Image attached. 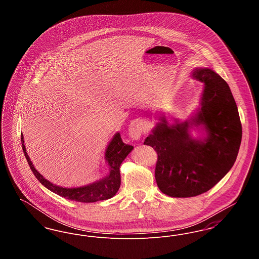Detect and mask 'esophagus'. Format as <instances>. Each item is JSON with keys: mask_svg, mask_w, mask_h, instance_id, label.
Instances as JSON below:
<instances>
[{"mask_svg": "<svg viewBox=\"0 0 259 259\" xmlns=\"http://www.w3.org/2000/svg\"><path fill=\"white\" fill-rule=\"evenodd\" d=\"M143 130H144V121L142 119L132 120L128 128L129 136L133 140H139L143 134Z\"/></svg>", "mask_w": 259, "mask_h": 259, "instance_id": "esophagus-1", "label": "esophagus"}]
</instances>
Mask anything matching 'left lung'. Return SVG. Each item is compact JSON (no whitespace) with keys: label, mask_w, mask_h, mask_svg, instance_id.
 I'll use <instances>...</instances> for the list:
<instances>
[{"label":"left lung","mask_w":259,"mask_h":259,"mask_svg":"<svg viewBox=\"0 0 259 259\" xmlns=\"http://www.w3.org/2000/svg\"><path fill=\"white\" fill-rule=\"evenodd\" d=\"M192 77L205 83L195 116L172 125L161 117L144 143L157 152L156 184L171 197H193L213 187L234 165L242 141L238 108L226 81L206 68L195 69ZM202 124L207 137L194 140L189 128Z\"/></svg>","instance_id":"8db88e82"}]
</instances>
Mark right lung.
<instances>
[{
    "label": "right lung",
    "mask_w": 259,
    "mask_h": 259,
    "mask_svg": "<svg viewBox=\"0 0 259 259\" xmlns=\"http://www.w3.org/2000/svg\"><path fill=\"white\" fill-rule=\"evenodd\" d=\"M21 143H22V148H23V152H24L27 162L32 172H34L35 177L41 185L46 186L48 189H50V191L56 193L59 196L70 199V200H74L76 202H82V203H93L97 201L107 200L116 194V192L120 187L119 167L122 161L133 149L132 146L124 144L121 140L120 134L116 133L111 139V143L109 144L105 153V158L108 161V164L110 166L109 176L85 186H80L75 188H64L61 186L53 185L52 183L46 180L35 169L33 163L30 160V157L27 154L22 134H21Z\"/></svg>",
    "instance_id": "obj_1"
}]
</instances>
